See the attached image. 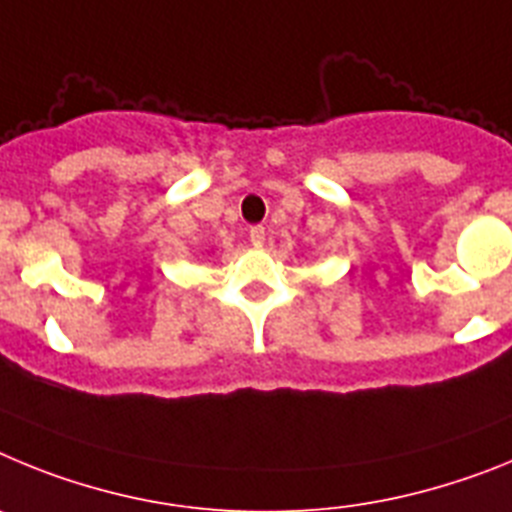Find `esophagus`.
<instances>
[{"label":"esophagus","instance_id":"obj_1","mask_svg":"<svg viewBox=\"0 0 512 512\" xmlns=\"http://www.w3.org/2000/svg\"><path fill=\"white\" fill-rule=\"evenodd\" d=\"M250 242L255 244V247H262V244H265V226H252Z\"/></svg>","mask_w":512,"mask_h":512}]
</instances>
